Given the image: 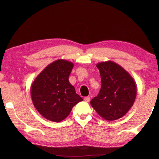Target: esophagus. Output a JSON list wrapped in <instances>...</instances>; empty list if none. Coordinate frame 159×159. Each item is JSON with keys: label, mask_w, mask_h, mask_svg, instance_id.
Segmentation results:
<instances>
[{"label": "esophagus", "mask_w": 159, "mask_h": 159, "mask_svg": "<svg viewBox=\"0 0 159 159\" xmlns=\"http://www.w3.org/2000/svg\"><path fill=\"white\" fill-rule=\"evenodd\" d=\"M84 100H85V102H89L90 101V97L89 96L85 97V98H84Z\"/></svg>", "instance_id": "esophagus-1"}]
</instances>
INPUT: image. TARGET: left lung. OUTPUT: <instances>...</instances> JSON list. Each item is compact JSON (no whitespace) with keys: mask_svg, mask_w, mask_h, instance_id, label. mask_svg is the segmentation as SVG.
<instances>
[{"mask_svg":"<svg viewBox=\"0 0 159 159\" xmlns=\"http://www.w3.org/2000/svg\"><path fill=\"white\" fill-rule=\"evenodd\" d=\"M101 77V89L91 105L108 121L120 119L133 105L137 86L133 78L119 64L111 61L96 64Z\"/></svg>","mask_w":159,"mask_h":159,"instance_id":"obj_1","label":"left lung"}]
</instances>
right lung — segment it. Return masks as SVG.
<instances>
[{"mask_svg":"<svg viewBox=\"0 0 159 159\" xmlns=\"http://www.w3.org/2000/svg\"><path fill=\"white\" fill-rule=\"evenodd\" d=\"M74 63L58 59L50 63L35 78L31 96L37 111L50 121L60 122L74 105L83 100L69 81Z\"/></svg>","mask_w":159,"mask_h":159,"instance_id":"obj_1","label":"right lung"}]
</instances>
